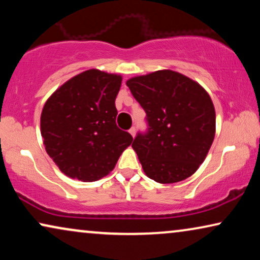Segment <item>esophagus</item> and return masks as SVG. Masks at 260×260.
I'll return each instance as SVG.
<instances>
[{
	"label": "esophagus",
	"instance_id": "obj_1",
	"mask_svg": "<svg viewBox=\"0 0 260 260\" xmlns=\"http://www.w3.org/2000/svg\"><path fill=\"white\" fill-rule=\"evenodd\" d=\"M129 133L131 134V136L135 137V135H136V129H135V126L131 127V129L129 130Z\"/></svg>",
	"mask_w": 260,
	"mask_h": 260
}]
</instances>
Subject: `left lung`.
I'll return each instance as SVG.
<instances>
[{
    "label": "left lung",
    "mask_w": 260,
    "mask_h": 260,
    "mask_svg": "<svg viewBox=\"0 0 260 260\" xmlns=\"http://www.w3.org/2000/svg\"><path fill=\"white\" fill-rule=\"evenodd\" d=\"M147 113L148 131L137 134L133 148L145 175L175 183L193 175L205 161L215 136V110L197 81L172 70L126 81Z\"/></svg>",
    "instance_id": "left-lung-1"
}]
</instances>
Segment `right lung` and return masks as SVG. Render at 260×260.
<instances>
[{
    "instance_id": "right-lung-1",
    "label": "right lung",
    "mask_w": 260,
    "mask_h": 260,
    "mask_svg": "<svg viewBox=\"0 0 260 260\" xmlns=\"http://www.w3.org/2000/svg\"><path fill=\"white\" fill-rule=\"evenodd\" d=\"M122 76L88 70L62 84L45 103L40 126L46 151L72 179L93 182L115 168L133 136L116 124Z\"/></svg>"
}]
</instances>
